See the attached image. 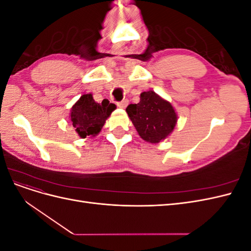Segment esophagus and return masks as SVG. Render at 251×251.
Here are the masks:
<instances>
[{
  "instance_id": "34e87169",
  "label": "esophagus",
  "mask_w": 251,
  "mask_h": 251,
  "mask_svg": "<svg viewBox=\"0 0 251 251\" xmlns=\"http://www.w3.org/2000/svg\"><path fill=\"white\" fill-rule=\"evenodd\" d=\"M116 104H117L118 108L125 109V108L126 107V100H125V101H118V102H116Z\"/></svg>"
}]
</instances>
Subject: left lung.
<instances>
[{"mask_svg": "<svg viewBox=\"0 0 251 251\" xmlns=\"http://www.w3.org/2000/svg\"><path fill=\"white\" fill-rule=\"evenodd\" d=\"M126 111L140 137L151 143L165 139L177 123L173 105L154 91L141 93L140 101L128 104Z\"/></svg>", "mask_w": 251, "mask_h": 251, "instance_id": "1", "label": "left lung"}]
</instances>
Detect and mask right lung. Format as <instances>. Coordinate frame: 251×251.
I'll use <instances>...</instances> for the list:
<instances>
[{"mask_svg":"<svg viewBox=\"0 0 251 251\" xmlns=\"http://www.w3.org/2000/svg\"><path fill=\"white\" fill-rule=\"evenodd\" d=\"M116 109L114 103L109 101L96 102L92 94L82 95L71 109V123L79 137L95 136L100 132L105 119Z\"/></svg>","mask_w":251,"mask_h":251,"instance_id":"1","label":"right lung"}]
</instances>
